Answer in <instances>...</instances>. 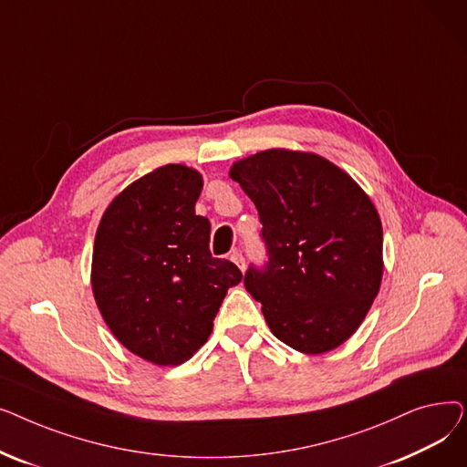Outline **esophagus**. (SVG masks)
Here are the masks:
<instances>
[{
  "instance_id": "34e87169",
  "label": "esophagus",
  "mask_w": 467,
  "mask_h": 467,
  "mask_svg": "<svg viewBox=\"0 0 467 467\" xmlns=\"http://www.w3.org/2000/svg\"><path fill=\"white\" fill-rule=\"evenodd\" d=\"M231 261L238 265L240 271H244V268H246V257H244L242 252H238V250H234V252L231 254Z\"/></svg>"
}]
</instances>
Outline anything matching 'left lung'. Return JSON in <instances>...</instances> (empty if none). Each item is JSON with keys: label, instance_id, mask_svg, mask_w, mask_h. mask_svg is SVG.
<instances>
[{"label": "left lung", "instance_id": "obj_1", "mask_svg": "<svg viewBox=\"0 0 467 467\" xmlns=\"http://www.w3.org/2000/svg\"><path fill=\"white\" fill-rule=\"evenodd\" d=\"M231 178L259 212L266 261L244 285L273 335L305 354L342 345L369 312L382 280L380 217L359 185L312 153L268 150Z\"/></svg>", "mask_w": 467, "mask_h": 467}]
</instances>
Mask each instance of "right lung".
Listing matches in <instances>:
<instances>
[{"label":"right lung","mask_w":467,"mask_h":467,"mask_svg":"<svg viewBox=\"0 0 467 467\" xmlns=\"http://www.w3.org/2000/svg\"><path fill=\"white\" fill-rule=\"evenodd\" d=\"M196 170L166 164L129 185L96 231L92 291L111 333L136 356L178 365L208 340L238 266L210 254V221L194 213Z\"/></svg>","instance_id":"1"}]
</instances>
